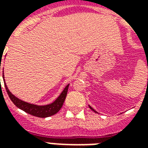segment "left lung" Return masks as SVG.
<instances>
[{"mask_svg": "<svg viewBox=\"0 0 148 148\" xmlns=\"http://www.w3.org/2000/svg\"><path fill=\"white\" fill-rule=\"evenodd\" d=\"M90 109H92V110H93V112H96V111H95V110H94V109H93V108H92V107H90Z\"/></svg>", "mask_w": 148, "mask_h": 148, "instance_id": "1", "label": "left lung"}]
</instances>
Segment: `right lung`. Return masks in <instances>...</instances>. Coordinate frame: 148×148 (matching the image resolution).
<instances>
[{
  "mask_svg": "<svg viewBox=\"0 0 148 148\" xmlns=\"http://www.w3.org/2000/svg\"><path fill=\"white\" fill-rule=\"evenodd\" d=\"M0 70H1V62H0ZM4 70V69H3ZM3 79H4V83H5V89L6 91L8 94L9 98L11 99V101L13 102L15 106H16L17 108L21 109V110L26 112L28 114L32 115L35 116L40 118H45L53 116V115L56 114L58 112L60 109L62 108V106L64 103V101L66 99V97L67 94V90L69 85H67L65 87V89L62 92V93L59 95L57 99L55 100V101L51 104H49L47 106H36V105H32V104H29V103L21 101L19 98H17L16 97H15L12 93L8 90V87L6 86L5 82V78H4V71H3ZM1 80V79H0Z\"/></svg>",
  "mask_w": 148,
  "mask_h": 148,
  "instance_id": "add662e5",
  "label": "right lung"
}]
</instances>
